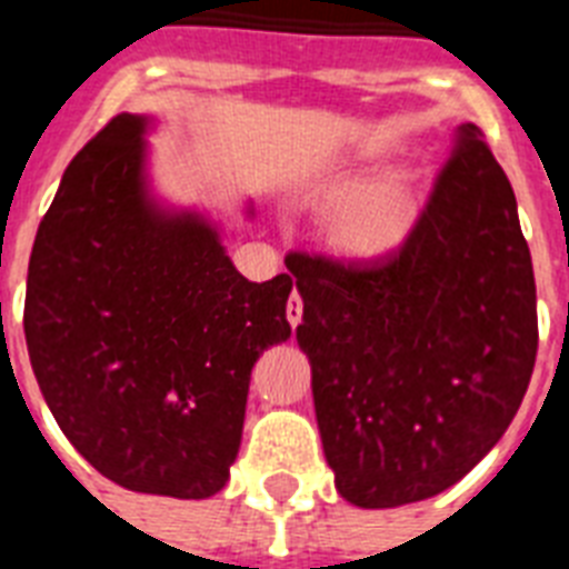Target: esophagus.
<instances>
[{
	"label": "esophagus",
	"mask_w": 569,
	"mask_h": 569,
	"mask_svg": "<svg viewBox=\"0 0 569 569\" xmlns=\"http://www.w3.org/2000/svg\"><path fill=\"white\" fill-rule=\"evenodd\" d=\"M286 319H289V325L292 328H298L303 319V301H301V295L292 292L289 295V303H286Z\"/></svg>",
	"instance_id": "obj_1"
}]
</instances>
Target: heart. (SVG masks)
<instances>
[{"label": "heart", "instance_id": "heart-1", "mask_svg": "<svg viewBox=\"0 0 569 569\" xmlns=\"http://www.w3.org/2000/svg\"><path fill=\"white\" fill-rule=\"evenodd\" d=\"M416 197L401 180L357 186L328 209V236L351 257H378L413 230Z\"/></svg>", "mask_w": 569, "mask_h": 569}]
</instances>
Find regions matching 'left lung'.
<instances>
[{"label": "left lung", "mask_w": 569, "mask_h": 569, "mask_svg": "<svg viewBox=\"0 0 569 569\" xmlns=\"http://www.w3.org/2000/svg\"><path fill=\"white\" fill-rule=\"evenodd\" d=\"M289 258L303 298L295 337L339 493L398 508L460 481L508 431L538 355L531 253L485 132L458 127L398 250Z\"/></svg>", "instance_id": "1"}]
</instances>
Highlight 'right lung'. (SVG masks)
I'll use <instances>...</instances> for the list:
<instances>
[{
    "instance_id": "add662e5",
    "label": "right lung",
    "mask_w": 569,
    "mask_h": 569,
    "mask_svg": "<svg viewBox=\"0 0 569 569\" xmlns=\"http://www.w3.org/2000/svg\"><path fill=\"white\" fill-rule=\"evenodd\" d=\"M141 114L67 164L34 236L26 346L76 451L136 493L206 499L239 455L250 369L292 328V277L250 283L218 230L147 191Z\"/></svg>"
}]
</instances>
